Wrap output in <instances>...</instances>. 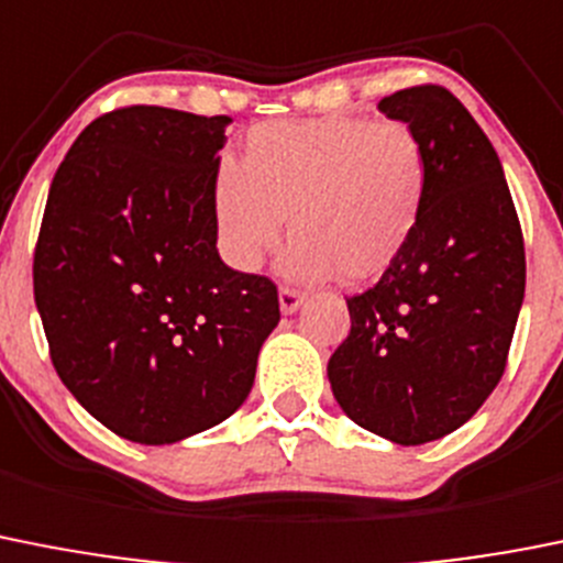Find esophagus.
<instances>
[{"mask_svg": "<svg viewBox=\"0 0 563 563\" xmlns=\"http://www.w3.org/2000/svg\"><path fill=\"white\" fill-rule=\"evenodd\" d=\"M303 303V292L292 290V287H282L278 290V307H282V312L285 316H292V312H298V307Z\"/></svg>", "mask_w": 563, "mask_h": 563, "instance_id": "obj_1", "label": "esophagus"}]
</instances>
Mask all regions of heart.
<instances>
[{
  "mask_svg": "<svg viewBox=\"0 0 563 563\" xmlns=\"http://www.w3.org/2000/svg\"><path fill=\"white\" fill-rule=\"evenodd\" d=\"M430 195L424 144L401 122L321 117L267 122L245 136L236 164L211 189L220 256L254 273L282 242L296 240L282 273L296 282L385 276L419 231Z\"/></svg>",
  "mask_w": 563,
  "mask_h": 563,
  "instance_id": "heart-1",
  "label": "heart"
}]
</instances>
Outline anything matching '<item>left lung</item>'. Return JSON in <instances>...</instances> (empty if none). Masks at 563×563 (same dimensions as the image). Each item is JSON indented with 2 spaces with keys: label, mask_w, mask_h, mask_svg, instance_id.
<instances>
[{
  "label": "left lung",
  "mask_w": 563,
  "mask_h": 563,
  "mask_svg": "<svg viewBox=\"0 0 563 563\" xmlns=\"http://www.w3.org/2000/svg\"><path fill=\"white\" fill-rule=\"evenodd\" d=\"M430 164V195L401 260L345 298L352 332L327 374L343 412L401 446L450 435L503 379L525 298V242L497 151L443 86L379 100Z\"/></svg>",
  "instance_id": "1"
}]
</instances>
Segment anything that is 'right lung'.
I'll list each match as a JSON object with an SVG mask.
<instances>
[{
    "instance_id": "1",
    "label": "right lung",
    "mask_w": 563,
    "mask_h": 563,
    "mask_svg": "<svg viewBox=\"0 0 563 563\" xmlns=\"http://www.w3.org/2000/svg\"><path fill=\"white\" fill-rule=\"evenodd\" d=\"M229 117L128 106L91 122L49 187L33 290L60 383L100 424L162 446L220 424L278 323L265 276L218 254Z\"/></svg>"
}]
</instances>
